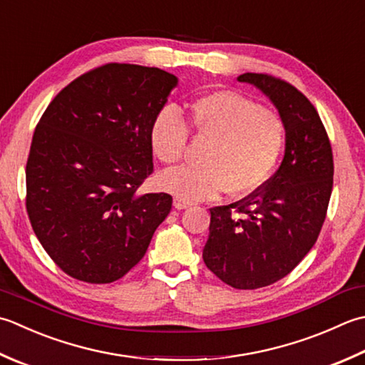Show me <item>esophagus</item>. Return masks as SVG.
I'll use <instances>...</instances> for the list:
<instances>
[{
  "instance_id": "esophagus-1",
  "label": "esophagus",
  "mask_w": 365,
  "mask_h": 365,
  "mask_svg": "<svg viewBox=\"0 0 365 365\" xmlns=\"http://www.w3.org/2000/svg\"><path fill=\"white\" fill-rule=\"evenodd\" d=\"M191 205V202H188V201H185V199H182V197H175L174 199V207L177 210H183V209H188V207Z\"/></svg>"
}]
</instances>
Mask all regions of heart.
I'll return each instance as SVG.
<instances>
[{"label": "heart", "mask_w": 365, "mask_h": 365, "mask_svg": "<svg viewBox=\"0 0 365 365\" xmlns=\"http://www.w3.org/2000/svg\"><path fill=\"white\" fill-rule=\"evenodd\" d=\"M188 123L197 138L210 140L202 166L164 170L158 187L187 201H201L226 191L247 196L272 174L284 144V126L272 110L239 93L221 90L188 106ZM188 140L187 123L174 107L156 113L150 128V145L164 164L182 160Z\"/></svg>", "instance_id": "heart-1"}]
</instances>
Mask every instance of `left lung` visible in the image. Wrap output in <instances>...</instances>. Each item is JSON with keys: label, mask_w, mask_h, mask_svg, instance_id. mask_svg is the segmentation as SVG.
Wrapping results in <instances>:
<instances>
[{"label": "left lung", "mask_w": 365, "mask_h": 365, "mask_svg": "<svg viewBox=\"0 0 365 365\" xmlns=\"http://www.w3.org/2000/svg\"><path fill=\"white\" fill-rule=\"evenodd\" d=\"M239 82L258 88L284 126V155L274 177L252 195L210 209L205 266L235 289L269 287L287 277L323 227L334 178L329 138L318 112L292 85L245 73Z\"/></svg>", "instance_id": "1"}]
</instances>
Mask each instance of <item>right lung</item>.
<instances>
[{"label": "right lung", "mask_w": 365, "mask_h": 365, "mask_svg": "<svg viewBox=\"0 0 365 365\" xmlns=\"http://www.w3.org/2000/svg\"><path fill=\"white\" fill-rule=\"evenodd\" d=\"M178 78L160 68L106 64L64 87L36 126L26 212L63 272L87 283L123 277L173 207L138 195L153 170L150 128Z\"/></svg>", "instance_id": "right-lung-1"}]
</instances>
